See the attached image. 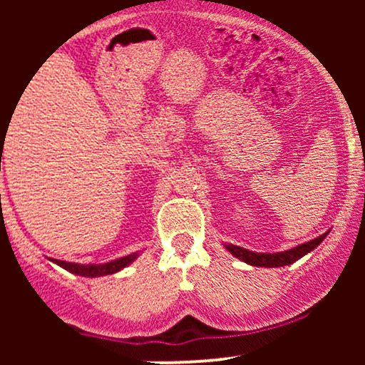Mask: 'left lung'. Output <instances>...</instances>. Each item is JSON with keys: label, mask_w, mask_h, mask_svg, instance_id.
<instances>
[{"label": "left lung", "mask_w": 365, "mask_h": 365, "mask_svg": "<svg viewBox=\"0 0 365 365\" xmlns=\"http://www.w3.org/2000/svg\"><path fill=\"white\" fill-rule=\"evenodd\" d=\"M324 235L314 238V240L307 242V244H302L295 249L284 250V252H278V254H255L250 252V250L242 249V247L237 245H226V249L230 250L235 257L242 259V261L250 264V266H261V267H279V266H288V264H293L295 261H299L300 257H304L305 254L311 252V250L316 249L317 245L324 240Z\"/></svg>", "instance_id": "8db88e82"}]
</instances>
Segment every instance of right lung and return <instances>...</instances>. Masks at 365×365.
Returning <instances> with one entry per match:
<instances>
[{
  "label": "right lung",
  "mask_w": 365,
  "mask_h": 365,
  "mask_svg": "<svg viewBox=\"0 0 365 365\" xmlns=\"http://www.w3.org/2000/svg\"><path fill=\"white\" fill-rule=\"evenodd\" d=\"M137 257V254H130L125 255V257L116 259V261L106 262V264H87V266H82V264H73V262H65V261H58V259H53L58 266H61L63 269L70 271V273L78 274V276H87V278H96V276H104V274H113L118 273L120 269H123L125 266H128L133 259Z\"/></svg>",
  "instance_id": "right-lung-1"
}]
</instances>
